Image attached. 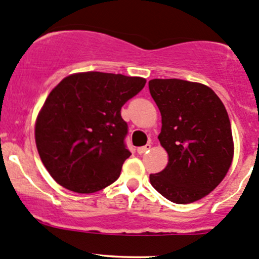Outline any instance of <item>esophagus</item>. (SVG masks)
Listing matches in <instances>:
<instances>
[{
  "label": "esophagus",
  "mask_w": 259,
  "mask_h": 259,
  "mask_svg": "<svg viewBox=\"0 0 259 259\" xmlns=\"http://www.w3.org/2000/svg\"><path fill=\"white\" fill-rule=\"evenodd\" d=\"M150 149H151V145H145V146L138 147V153H140V155H143V153L149 151Z\"/></svg>",
  "instance_id": "esophagus-1"
}]
</instances>
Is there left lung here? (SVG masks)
<instances>
[{"instance_id": "obj_1", "label": "left lung", "mask_w": 259, "mask_h": 259, "mask_svg": "<svg viewBox=\"0 0 259 259\" xmlns=\"http://www.w3.org/2000/svg\"><path fill=\"white\" fill-rule=\"evenodd\" d=\"M150 93L162 118L158 135L168 163L150 183L176 204H189L214 190L231 167L234 139L229 114L211 88L178 78H153Z\"/></svg>"}]
</instances>
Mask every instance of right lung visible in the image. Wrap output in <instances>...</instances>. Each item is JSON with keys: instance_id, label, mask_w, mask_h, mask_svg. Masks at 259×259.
Here are the masks:
<instances>
[{"instance_id": "right-lung-1", "label": "right lung", "mask_w": 259, "mask_h": 259, "mask_svg": "<svg viewBox=\"0 0 259 259\" xmlns=\"http://www.w3.org/2000/svg\"><path fill=\"white\" fill-rule=\"evenodd\" d=\"M146 79L118 73L77 72L49 93L35 120V144L42 164L64 188L98 192L120 176L132 153L121 107Z\"/></svg>"}]
</instances>
